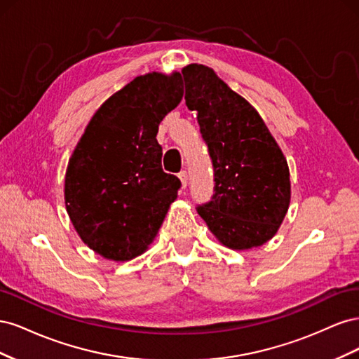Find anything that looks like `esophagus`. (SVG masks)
<instances>
[{
    "instance_id": "34e87169",
    "label": "esophagus",
    "mask_w": 359,
    "mask_h": 359,
    "mask_svg": "<svg viewBox=\"0 0 359 359\" xmlns=\"http://www.w3.org/2000/svg\"><path fill=\"white\" fill-rule=\"evenodd\" d=\"M178 178L181 180L182 189H186L187 184H189V175H187V172H186V170H181V172L178 173Z\"/></svg>"
}]
</instances>
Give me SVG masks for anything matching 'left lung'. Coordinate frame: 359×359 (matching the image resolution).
<instances>
[{"label": "left lung", "mask_w": 359, "mask_h": 359, "mask_svg": "<svg viewBox=\"0 0 359 359\" xmlns=\"http://www.w3.org/2000/svg\"><path fill=\"white\" fill-rule=\"evenodd\" d=\"M181 74L186 104L198 112L214 166L212 199L198 212L224 247H260L277 233L289 210L286 157L262 116L212 69L189 64Z\"/></svg>", "instance_id": "1"}]
</instances>
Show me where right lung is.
<instances>
[{
	"instance_id": "add662e5",
	"label": "right lung",
	"mask_w": 359,
	"mask_h": 359,
	"mask_svg": "<svg viewBox=\"0 0 359 359\" xmlns=\"http://www.w3.org/2000/svg\"><path fill=\"white\" fill-rule=\"evenodd\" d=\"M178 72L137 76L90 119L66 170L73 227L97 255L126 262L147 252L181 181L161 169L158 124L182 99Z\"/></svg>"
}]
</instances>
